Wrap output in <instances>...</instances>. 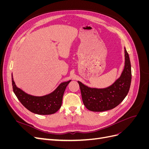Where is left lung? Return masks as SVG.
Returning a JSON list of instances; mask_svg holds the SVG:
<instances>
[{
	"label": "left lung",
	"mask_w": 149,
	"mask_h": 149,
	"mask_svg": "<svg viewBox=\"0 0 149 149\" xmlns=\"http://www.w3.org/2000/svg\"><path fill=\"white\" fill-rule=\"evenodd\" d=\"M125 66L120 78L110 86L103 89L91 88L78 81L84 105L89 111L102 112L118 106L129 93L131 83V65L129 54L124 48Z\"/></svg>",
	"instance_id": "8db88e82"
}]
</instances>
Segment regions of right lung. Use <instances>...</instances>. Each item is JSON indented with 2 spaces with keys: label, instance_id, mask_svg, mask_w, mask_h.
Listing matches in <instances>:
<instances>
[{
  "label": "right lung",
  "instance_id": "right-lung-1",
  "mask_svg": "<svg viewBox=\"0 0 149 149\" xmlns=\"http://www.w3.org/2000/svg\"><path fill=\"white\" fill-rule=\"evenodd\" d=\"M70 81L61 83L55 91L47 95L34 96L17 88L12 78L13 91L18 100L30 112L40 115L52 114L60 109L65 89Z\"/></svg>",
  "mask_w": 149,
  "mask_h": 149
}]
</instances>
